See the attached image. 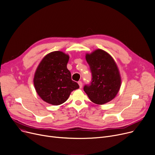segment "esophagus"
I'll use <instances>...</instances> for the list:
<instances>
[{
  "mask_svg": "<svg viewBox=\"0 0 155 155\" xmlns=\"http://www.w3.org/2000/svg\"><path fill=\"white\" fill-rule=\"evenodd\" d=\"M78 84H79V87H80V88H82V82L81 81H79V82H78Z\"/></svg>",
  "mask_w": 155,
  "mask_h": 155,
  "instance_id": "esophagus-1",
  "label": "esophagus"
}]
</instances>
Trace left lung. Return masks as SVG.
Instances as JSON below:
<instances>
[{
  "label": "left lung",
  "instance_id": "8db88e82",
  "mask_svg": "<svg viewBox=\"0 0 155 155\" xmlns=\"http://www.w3.org/2000/svg\"><path fill=\"white\" fill-rule=\"evenodd\" d=\"M86 59L90 66L92 79L90 84L84 86V92L96 104L110 102L116 96L121 86L116 63L108 53L101 49L86 54Z\"/></svg>",
  "mask_w": 155,
  "mask_h": 155
}]
</instances>
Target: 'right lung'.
Returning a JSON list of instances; mask_svg holds the SVG:
<instances>
[{
    "label": "right lung",
    "mask_w": 155,
    "mask_h": 155,
    "mask_svg": "<svg viewBox=\"0 0 155 155\" xmlns=\"http://www.w3.org/2000/svg\"><path fill=\"white\" fill-rule=\"evenodd\" d=\"M69 55L56 51L46 54L35 71L33 83L38 96L46 102L58 105L67 101L71 92L79 87L71 79L67 68Z\"/></svg>",
    "instance_id": "right-lung-1"
}]
</instances>
